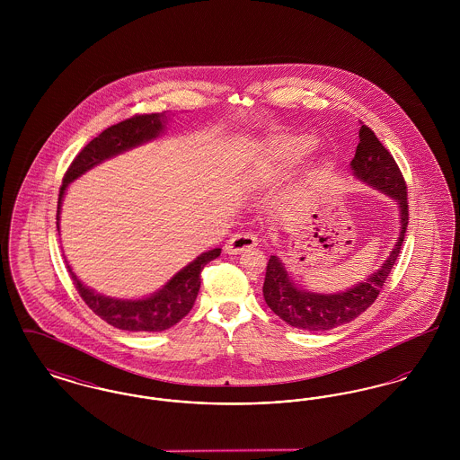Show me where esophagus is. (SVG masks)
<instances>
[{
	"mask_svg": "<svg viewBox=\"0 0 460 460\" xmlns=\"http://www.w3.org/2000/svg\"><path fill=\"white\" fill-rule=\"evenodd\" d=\"M255 244H257V236L253 233H238L224 244V252L236 255L246 248H253Z\"/></svg>",
	"mask_w": 460,
	"mask_h": 460,
	"instance_id": "34e87169",
	"label": "esophagus"
}]
</instances>
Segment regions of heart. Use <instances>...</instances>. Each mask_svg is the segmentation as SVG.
I'll return each mask as SVG.
<instances>
[{"mask_svg":"<svg viewBox=\"0 0 460 460\" xmlns=\"http://www.w3.org/2000/svg\"><path fill=\"white\" fill-rule=\"evenodd\" d=\"M314 141L310 137H288L272 145L265 167L269 169H285L314 150Z\"/></svg>","mask_w":460,"mask_h":460,"instance_id":"heart-1","label":"heart"}]
</instances>
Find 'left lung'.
<instances>
[{
	"label": "left lung",
	"mask_w": 460,
	"mask_h": 460,
	"mask_svg": "<svg viewBox=\"0 0 460 460\" xmlns=\"http://www.w3.org/2000/svg\"><path fill=\"white\" fill-rule=\"evenodd\" d=\"M358 145L350 162L351 172L374 190L394 198L400 208V236L390 257L364 283L340 293H312L298 288L285 263L270 255L263 281V298L269 308L289 326L304 331H329L343 326L366 312L377 298L402 250L409 224L407 184L392 154L367 126L358 129Z\"/></svg>",
	"instance_id": "8db88e82"
}]
</instances>
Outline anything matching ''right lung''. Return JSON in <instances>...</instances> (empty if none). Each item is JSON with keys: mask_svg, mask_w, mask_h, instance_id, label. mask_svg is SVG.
<instances>
[{"mask_svg": "<svg viewBox=\"0 0 460 460\" xmlns=\"http://www.w3.org/2000/svg\"><path fill=\"white\" fill-rule=\"evenodd\" d=\"M167 115L162 113H143L134 115L131 119H126L115 126H110L109 129L98 134L93 141L79 152V155L72 160L70 167L64 175V182L60 186L58 195V208H57V227L60 220V208L62 199L66 195V186L75 181L77 177L88 172L94 165L105 162L115 155L124 154L134 146H139L146 141H152L158 137L165 129ZM220 255V248L208 250L201 253L191 263H188L184 269H181L174 278L162 286L156 293L139 298V300H120V298H110L105 295L96 293L88 286L83 285L77 276L72 272L70 265L66 262V269L70 272V278L74 281L75 289L79 291L81 298L86 302V305L105 323H109L113 328L122 331H165L177 324L184 315L195 305L198 291H199V274L203 267Z\"/></svg>", "mask_w": 460, "mask_h": 460, "instance_id": "add662e5", "label": "right lung"}]
</instances>
